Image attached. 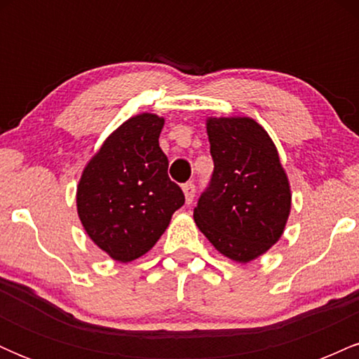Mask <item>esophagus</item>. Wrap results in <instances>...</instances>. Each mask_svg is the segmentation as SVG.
I'll return each mask as SVG.
<instances>
[{
	"mask_svg": "<svg viewBox=\"0 0 359 359\" xmlns=\"http://www.w3.org/2000/svg\"><path fill=\"white\" fill-rule=\"evenodd\" d=\"M182 191L185 194V201H187V204H191L194 201V196H196V185H194V182H185L182 185Z\"/></svg>",
	"mask_w": 359,
	"mask_h": 359,
	"instance_id": "1",
	"label": "esophagus"
}]
</instances>
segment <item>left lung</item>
<instances>
[{"label": "left lung", "instance_id": "left-lung-1", "mask_svg": "<svg viewBox=\"0 0 359 359\" xmlns=\"http://www.w3.org/2000/svg\"><path fill=\"white\" fill-rule=\"evenodd\" d=\"M214 170L194 219L214 248L246 263L282 236L290 187L273 142L250 118L208 119Z\"/></svg>", "mask_w": 359, "mask_h": 359}]
</instances>
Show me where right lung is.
Segmentation results:
<instances>
[{
    "label": "right lung",
    "mask_w": 359,
    "mask_h": 359,
    "mask_svg": "<svg viewBox=\"0 0 359 359\" xmlns=\"http://www.w3.org/2000/svg\"><path fill=\"white\" fill-rule=\"evenodd\" d=\"M163 118L138 114L102 143L77 187V212L89 238L118 262L145 255L172 214L182 208V189L168 177L158 145Z\"/></svg>",
    "instance_id": "add662e5"
}]
</instances>
